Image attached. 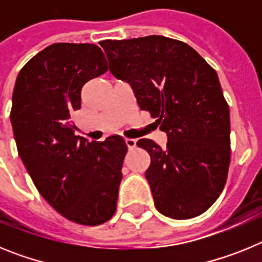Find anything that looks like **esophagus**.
Here are the masks:
<instances>
[{"label":"esophagus","mask_w":262,"mask_h":262,"mask_svg":"<svg viewBox=\"0 0 262 262\" xmlns=\"http://www.w3.org/2000/svg\"><path fill=\"white\" fill-rule=\"evenodd\" d=\"M124 142H126V145L128 147V149H134L136 147L135 139H124Z\"/></svg>","instance_id":"esophagus-1"}]
</instances>
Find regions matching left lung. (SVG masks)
Returning a JSON list of instances; mask_svg holds the SVG:
<instances>
[{
	"mask_svg": "<svg viewBox=\"0 0 262 262\" xmlns=\"http://www.w3.org/2000/svg\"><path fill=\"white\" fill-rule=\"evenodd\" d=\"M111 75L128 82L139 107L168 136L138 145L151 156L145 178L157 211L172 219L203 214L223 191L230 166V107L216 72L194 48L160 35L102 40Z\"/></svg>",
	"mask_w": 262,
	"mask_h": 262,
	"instance_id": "left-lung-1",
	"label": "left lung"
}]
</instances>
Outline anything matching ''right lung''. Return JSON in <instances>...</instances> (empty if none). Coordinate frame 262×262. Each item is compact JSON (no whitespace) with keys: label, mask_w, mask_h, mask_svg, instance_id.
<instances>
[{"label":"right lung","mask_w":262,"mask_h":262,"mask_svg":"<svg viewBox=\"0 0 262 262\" xmlns=\"http://www.w3.org/2000/svg\"><path fill=\"white\" fill-rule=\"evenodd\" d=\"M106 71L98 46L55 43L20 69L13 92L11 126L30 177L59 214L85 226L114 215L127 154L123 138L88 142L71 123L82 86Z\"/></svg>","instance_id":"right-lung-1"}]
</instances>
